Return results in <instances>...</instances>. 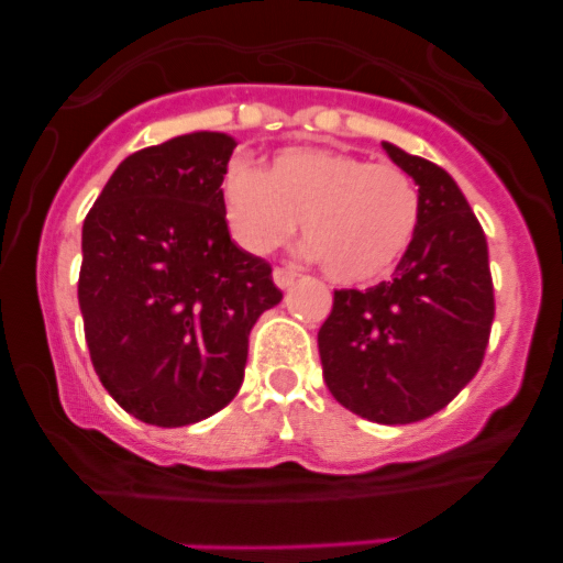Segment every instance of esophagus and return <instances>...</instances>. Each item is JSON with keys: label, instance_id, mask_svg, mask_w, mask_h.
<instances>
[{"label": "esophagus", "instance_id": "esophagus-1", "mask_svg": "<svg viewBox=\"0 0 563 563\" xmlns=\"http://www.w3.org/2000/svg\"><path fill=\"white\" fill-rule=\"evenodd\" d=\"M272 277H275L277 288H288L294 280H297L299 272H297V266H277V269L272 272Z\"/></svg>", "mask_w": 563, "mask_h": 563}]
</instances>
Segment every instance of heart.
Wrapping results in <instances>:
<instances>
[{
  "mask_svg": "<svg viewBox=\"0 0 563 563\" xmlns=\"http://www.w3.org/2000/svg\"><path fill=\"white\" fill-rule=\"evenodd\" d=\"M223 203L231 234L250 253L280 247L302 220L305 245L340 286L384 280L419 225V192L406 172L316 146L283 150L266 174L234 161Z\"/></svg>",
  "mask_w": 563,
  "mask_h": 563,
  "instance_id": "1",
  "label": "heart"
}]
</instances>
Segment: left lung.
I'll list each match as a JSON object with an SVG mask.
<instances>
[{"instance_id": "left-lung-1", "label": "left lung", "mask_w": 563, "mask_h": 563, "mask_svg": "<svg viewBox=\"0 0 563 563\" xmlns=\"http://www.w3.org/2000/svg\"><path fill=\"white\" fill-rule=\"evenodd\" d=\"M419 187V225L395 277L334 291L318 329L323 382L340 406L378 424L441 411L476 376L490 338L487 240L444 168L382 141Z\"/></svg>"}]
</instances>
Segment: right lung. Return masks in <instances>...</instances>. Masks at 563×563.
<instances>
[{"instance_id": "right-lung-1", "label": "right lung", "mask_w": 563, "mask_h": 563, "mask_svg": "<svg viewBox=\"0 0 563 563\" xmlns=\"http://www.w3.org/2000/svg\"><path fill=\"white\" fill-rule=\"evenodd\" d=\"M234 146L196 130L133 152L84 220L78 308L95 373L157 428L234 400L250 329L283 299L272 266L229 234L220 185Z\"/></svg>"}]
</instances>
